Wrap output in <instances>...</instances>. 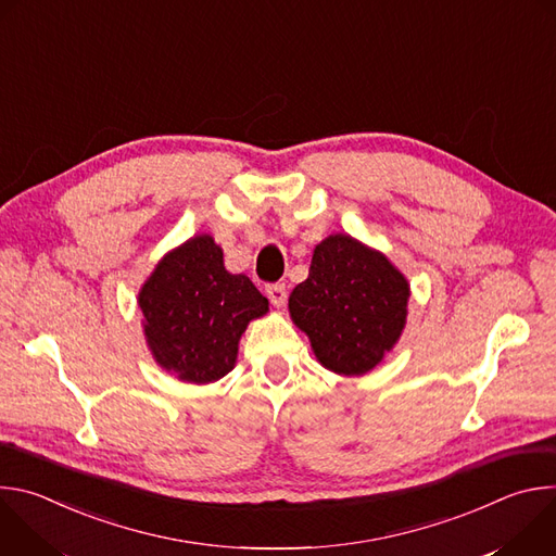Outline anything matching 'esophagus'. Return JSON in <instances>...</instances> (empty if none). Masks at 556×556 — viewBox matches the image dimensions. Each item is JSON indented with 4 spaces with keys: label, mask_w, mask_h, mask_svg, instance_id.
I'll return each instance as SVG.
<instances>
[{
    "label": "esophagus",
    "mask_w": 556,
    "mask_h": 556,
    "mask_svg": "<svg viewBox=\"0 0 556 556\" xmlns=\"http://www.w3.org/2000/svg\"><path fill=\"white\" fill-rule=\"evenodd\" d=\"M266 294H268V299H270V303H273L275 307H283L286 301H288V288H286V283H270V286L266 288Z\"/></svg>",
    "instance_id": "1"
}]
</instances>
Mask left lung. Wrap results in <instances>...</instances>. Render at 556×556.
Here are the masks:
<instances>
[{"mask_svg": "<svg viewBox=\"0 0 556 556\" xmlns=\"http://www.w3.org/2000/svg\"><path fill=\"white\" fill-rule=\"evenodd\" d=\"M409 294L407 277L382 253L337 232L316 244L288 307L316 361L334 374L363 376L399 343Z\"/></svg>", "mask_w": 556, "mask_h": 556, "instance_id": "obj_1", "label": "left lung"}]
</instances>
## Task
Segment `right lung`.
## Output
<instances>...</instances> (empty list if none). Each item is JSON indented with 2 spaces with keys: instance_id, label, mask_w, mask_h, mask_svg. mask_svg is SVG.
Segmentation results:
<instances>
[{
  "instance_id": "1",
  "label": "right lung",
  "mask_w": 556,
  "mask_h": 556,
  "mask_svg": "<svg viewBox=\"0 0 556 556\" xmlns=\"http://www.w3.org/2000/svg\"><path fill=\"white\" fill-rule=\"evenodd\" d=\"M138 305L155 363L195 384L226 376L249 324L268 312V299L247 275L224 268L211 235L191 237L157 262Z\"/></svg>"
}]
</instances>
